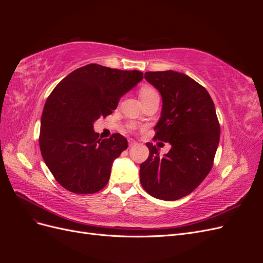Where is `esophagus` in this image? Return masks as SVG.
Listing matches in <instances>:
<instances>
[{
	"instance_id": "esophagus-1",
	"label": "esophagus",
	"mask_w": 263,
	"mask_h": 263,
	"mask_svg": "<svg viewBox=\"0 0 263 263\" xmlns=\"http://www.w3.org/2000/svg\"><path fill=\"white\" fill-rule=\"evenodd\" d=\"M128 145H129V147H133V146H135V145H137V142L135 141L134 139L129 138V139H128Z\"/></svg>"
}]
</instances>
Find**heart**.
<instances>
[{"label": "heart", "mask_w": 263, "mask_h": 263, "mask_svg": "<svg viewBox=\"0 0 263 263\" xmlns=\"http://www.w3.org/2000/svg\"><path fill=\"white\" fill-rule=\"evenodd\" d=\"M153 94H157V92L154 89H151V87H142L139 92V97L141 99V98H145V97H148V95H153ZM129 128L135 129V125L130 124Z\"/></svg>", "instance_id": "obj_1"}]
</instances>
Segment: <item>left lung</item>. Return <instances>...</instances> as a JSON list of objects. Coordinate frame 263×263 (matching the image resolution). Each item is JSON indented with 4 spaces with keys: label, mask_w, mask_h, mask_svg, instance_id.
<instances>
[{
    "label": "left lung",
    "mask_w": 263,
    "mask_h": 263,
    "mask_svg": "<svg viewBox=\"0 0 263 263\" xmlns=\"http://www.w3.org/2000/svg\"><path fill=\"white\" fill-rule=\"evenodd\" d=\"M145 79L162 98L155 139L169 142L171 149L160 156L148 142L140 183L151 196L176 201L192 193L212 169L220 134L216 110L205 87L184 73L149 71Z\"/></svg>",
    "instance_id": "obj_1"
}]
</instances>
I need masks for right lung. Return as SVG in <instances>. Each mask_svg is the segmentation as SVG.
Wrapping results in <instances>:
<instances>
[{
    "mask_svg": "<svg viewBox=\"0 0 263 263\" xmlns=\"http://www.w3.org/2000/svg\"><path fill=\"white\" fill-rule=\"evenodd\" d=\"M142 78L138 70L91 63L72 71L54 87L43 110L39 147L62 187L93 194L107 184L113 161L128 144L119 134L99 138L93 124L112 114L123 95Z\"/></svg>",
    "mask_w": 263,
    "mask_h": 263,
    "instance_id": "obj_1",
    "label": "right lung"
}]
</instances>
